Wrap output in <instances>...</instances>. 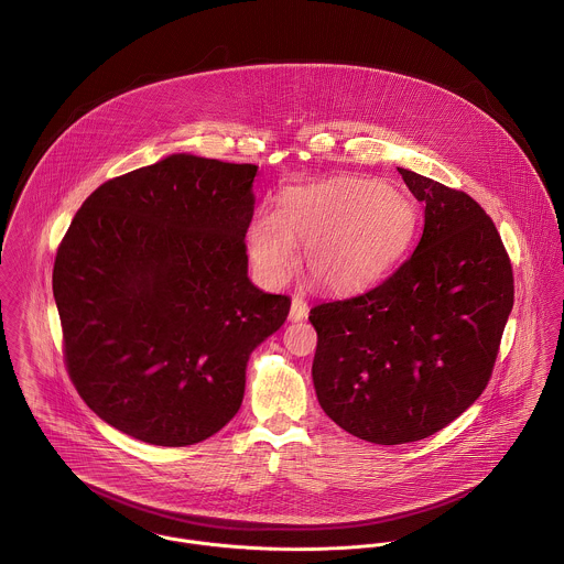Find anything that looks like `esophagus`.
<instances>
[{
	"label": "esophagus",
	"instance_id": "34e87169",
	"mask_svg": "<svg viewBox=\"0 0 564 564\" xmlns=\"http://www.w3.org/2000/svg\"><path fill=\"white\" fill-rule=\"evenodd\" d=\"M306 317H308V304H306L300 295H295L293 302H291L289 319H291V322H302V319H306Z\"/></svg>",
	"mask_w": 564,
	"mask_h": 564
}]
</instances>
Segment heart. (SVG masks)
Returning a JSON list of instances; mask_svg holds the SVG:
<instances>
[{
  "instance_id": "obj_1",
  "label": "heart",
  "mask_w": 564,
  "mask_h": 564,
  "mask_svg": "<svg viewBox=\"0 0 564 564\" xmlns=\"http://www.w3.org/2000/svg\"><path fill=\"white\" fill-rule=\"evenodd\" d=\"M416 210L387 182L338 175L282 191L278 210H260L247 226L258 273L282 282L304 247L308 278L327 291H356L382 275L408 247Z\"/></svg>"
}]
</instances>
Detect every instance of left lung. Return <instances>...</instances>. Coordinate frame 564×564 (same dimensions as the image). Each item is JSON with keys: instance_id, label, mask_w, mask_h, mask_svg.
Returning a JSON list of instances; mask_svg holds the SVG:
<instances>
[{"instance_id": "1", "label": "left lung", "mask_w": 564, "mask_h": 564, "mask_svg": "<svg viewBox=\"0 0 564 564\" xmlns=\"http://www.w3.org/2000/svg\"><path fill=\"white\" fill-rule=\"evenodd\" d=\"M400 173L425 204L412 256L376 289L319 304L308 317L323 412L376 445L427 438L482 395L514 302L510 258L482 206Z\"/></svg>"}]
</instances>
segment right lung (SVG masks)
<instances>
[{
  "label": "right lung",
  "instance_id": "obj_1",
  "mask_svg": "<svg viewBox=\"0 0 564 564\" xmlns=\"http://www.w3.org/2000/svg\"><path fill=\"white\" fill-rule=\"evenodd\" d=\"M256 164L173 154L95 188L58 245L65 365L86 405L161 447L217 434L291 300L247 278Z\"/></svg>",
  "mask_w": 564,
  "mask_h": 564
}]
</instances>
